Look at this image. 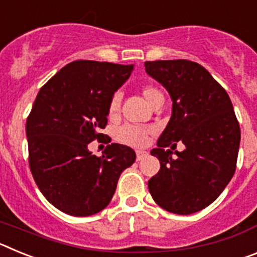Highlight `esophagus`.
<instances>
[{
    "mask_svg": "<svg viewBox=\"0 0 257 257\" xmlns=\"http://www.w3.org/2000/svg\"><path fill=\"white\" fill-rule=\"evenodd\" d=\"M148 156V152L147 151H142V149H139V151H136V160L140 161L143 160L144 157Z\"/></svg>",
    "mask_w": 257,
    "mask_h": 257,
    "instance_id": "34e87169",
    "label": "esophagus"
}]
</instances>
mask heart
Returning a JSON list of instances; mask_svg holds the SVG:
<instances>
[{"label": "heart", "instance_id": "heart-1", "mask_svg": "<svg viewBox=\"0 0 257 257\" xmlns=\"http://www.w3.org/2000/svg\"><path fill=\"white\" fill-rule=\"evenodd\" d=\"M142 95L149 104L153 103L157 97L161 96V92L153 86H145L142 88ZM118 109H119V96L114 95L112 100L109 103V114L114 115L117 114ZM152 133V128L149 127H140L133 126V124H124L119 127L115 133V138L118 142L123 143L127 145H133V147H142L147 144L148 142V136Z\"/></svg>", "mask_w": 257, "mask_h": 257}]
</instances>
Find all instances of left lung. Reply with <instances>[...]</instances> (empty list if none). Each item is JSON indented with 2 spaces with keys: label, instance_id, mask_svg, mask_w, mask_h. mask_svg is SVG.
<instances>
[{
  "label": "left lung",
  "instance_id": "left-lung-1",
  "mask_svg": "<svg viewBox=\"0 0 257 257\" xmlns=\"http://www.w3.org/2000/svg\"><path fill=\"white\" fill-rule=\"evenodd\" d=\"M144 65L172 100L171 118L151 152L161 169L148 181L149 193L163 210L190 215L211 205L233 178L239 123L229 95L198 63L180 59ZM178 141L186 149L172 157L168 147Z\"/></svg>",
  "mask_w": 257,
  "mask_h": 257
}]
</instances>
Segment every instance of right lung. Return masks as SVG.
<instances>
[{"instance_id": "right-lung-1", "label": "right lung", "mask_w": 257, "mask_h": 257, "mask_svg": "<svg viewBox=\"0 0 257 257\" xmlns=\"http://www.w3.org/2000/svg\"><path fill=\"white\" fill-rule=\"evenodd\" d=\"M133 70L134 64L72 61L36 97L26 124L29 167L45 198L68 215L104 210L121 172L135 162V152L117 143L101 157L88 151L103 138L99 130L108 122L109 103Z\"/></svg>"}]
</instances>
